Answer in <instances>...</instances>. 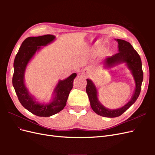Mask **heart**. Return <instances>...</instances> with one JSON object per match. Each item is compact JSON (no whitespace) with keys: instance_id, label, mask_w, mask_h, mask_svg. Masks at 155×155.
<instances>
[{"instance_id":"heart-1","label":"heart","mask_w":155,"mask_h":155,"mask_svg":"<svg viewBox=\"0 0 155 155\" xmlns=\"http://www.w3.org/2000/svg\"><path fill=\"white\" fill-rule=\"evenodd\" d=\"M101 52H102V54H105V53L106 52V50H103V51H101Z\"/></svg>"}]
</instances>
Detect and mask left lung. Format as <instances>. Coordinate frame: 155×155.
<instances>
[{
    "label": "left lung",
    "instance_id": "8db88e82",
    "mask_svg": "<svg viewBox=\"0 0 155 155\" xmlns=\"http://www.w3.org/2000/svg\"><path fill=\"white\" fill-rule=\"evenodd\" d=\"M118 43V51L115 55L106 58L104 61V67L106 68H112L116 65L125 63L126 66L130 70L134 78L135 83L134 91L128 103L122 107L116 109H110L103 105L98 100L97 91L95 84L91 79H87L86 92L92 110L98 115L106 118H115L122 114L132 105L138 97L141 91L143 81V71L142 61L140 55L133 46L129 42L117 39H115Z\"/></svg>",
    "mask_w": 155,
    "mask_h": 155
}]
</instances>
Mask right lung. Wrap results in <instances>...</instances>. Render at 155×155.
Segmentation results:
<instances>
[{
    "label": "right lung",
    "mask_w": 155,
    "mask_h": 155,
    "mask_svg": "<svg viewBox=\"0 0 155 155\" xmlns=\"http://www.w3.org/2000/svg\"><path fill=\"white\" fill-rule=\"evenodd\" d=\"M55 39V37L53 35L28 37L22 42L13 63L12 83L18 100L26 109L41 117L51 116L64 109L69 93L73 87L74 79L77 76L76 73H73L63 80H59L54 90L52 100L46 104L36 101L35 97L30 93L25 81L28 64L42 46H47Z\"/></svg>",
    "instance_id": "obj_1"
}]
</instances>
